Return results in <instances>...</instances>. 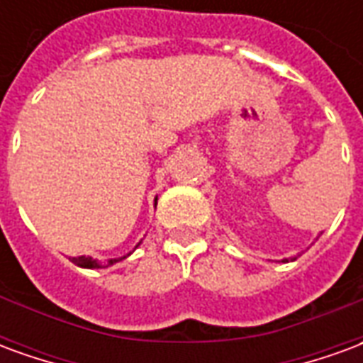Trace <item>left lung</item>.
Here are the masks:
<instances>
[{
    "label": "left lung",
    "instance_id": "1",
    "mask_svg": "<svg viewBox=\"0 0 363 363\" xmlns=\"http://www.w3.org/2000/svg\"><path fill=\"white\" fill-rule=\"evenodd\" d=\"M284 262H288V259H284Z\"/></svg>",
    "mask_w": 363,
    "mask_h": 363
}]
</instances>
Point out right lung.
<instances>
[{
  "label": "right lung",
  "instance_id": "obj_1",
  "mask_svg": "<svg viewBox=\"0 0 363 363\" xmlns=\"http://www.w3.org/2000/svg\"><path fill=\"white\" fill-rule=\"evenodd\" d=\"M155 204H157V198H155ZM118 260H122V259H112V260H108L106 264H103V262L91 259V257H74V259H72V262L82 268H104V267H111V264H114V262H118Z\"/></svg>",
  "mask_w": 363,
  "mask_h": 363
}]
</instances>
